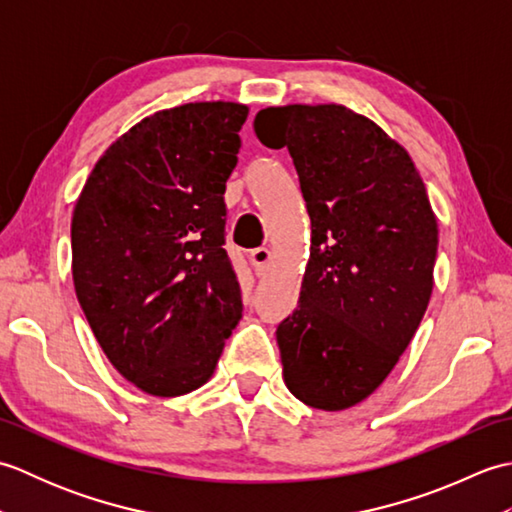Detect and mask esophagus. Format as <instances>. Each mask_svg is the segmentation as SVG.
Segmentation results:
<instances>
[{
	"mask_svg": "<svg viewBox=\"0 0 512 512\" xmlns=\"http://www.w3.org/2000/svg\"><path fill=\"white\" fill-rule=\"evenodd\" d=\"M250 259H253L255 266H259V270H266L268 264L273 262V250L262 246V248H255L253 253H250Z\"/></svg>",
	"mask_w": 512,
	"mask_h": 512,
	"instance_id": "obj_1",
	"label": "esophagus"
}]
</instances>
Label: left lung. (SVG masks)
Masks as SVG:
<instances>
[{
  "label": "left lung",
  "instance_id": "left-lung-1",
  "mask_svg": "<svg viewBox=\"0 0 512 512\" xmlns=\"http://www.w3.org/2000/svg\"><path fill=\"white\" fill-rule=\"evenodd\" d=\"M266 147H288L312 222L297 310L277 345L290 394L323 411L374 394L429 306L438 220L405 147L345 105L266 107Z\"/></svg>",
  "mask_w": 512,
  "mask_h": 512
}]
</instances>
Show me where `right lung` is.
Listing matches in <instances>:
<instances>
[{"label":"right lung","instance_id":"add662e5","mask_svg":"<svg viewBox=\"0 0 512 512\" xmlns=\"http://www.w3.org/2000/svg\"><path fill=\"white\" fill-rule=\"evenodd\" d=\"M246 116L231 101L151 114L107 147L76 200V299L110 363L145 394L202 387L242 319L224 191Z\"/></svg>","mask_w":512,"mask_h":512}]
</instances>
